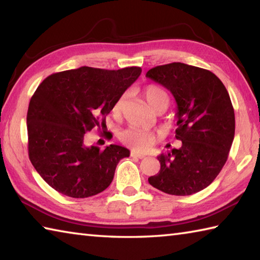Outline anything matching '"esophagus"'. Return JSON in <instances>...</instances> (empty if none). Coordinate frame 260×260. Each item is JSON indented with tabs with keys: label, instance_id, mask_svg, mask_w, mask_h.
<instances>
[{
	"label": "esophagus",
	"instance_id": "esophagus-1",
	"mask_svg": "<svg viewBox=\"0 0 260 260\" xmlns=\"http://www.w3.org/2000/svg\"><path fill=\"white\" fill-rule=\"evenodd\" d=\"M131 156H132V157H137V158H139V159H142V158H145V157H146V155H144V153L138 152V151H135V150H132V151H131Z\"/></svg>",
	"mask_w": 260,
	"mask_h": 260
}]
</instances>
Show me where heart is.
Wrapping results in <instances>:
<instances>
[{"label":"heart","mask_w":260,"mask_h":260,"mask_svg":"<svg viewBox=\"0 0 260 260\" xmlns=\"http://www.w3.org/2000/svg\"><path fill=\"white\" fill-rule=\"evenodd\" d=\"M142 95H144L147 103L153 111H165L168 107L169 98L167 92L161 86L156 85V84H148L142 89ZM126 100V93L121 94L116 99V101L112 107V113L114 116L121 115L123 110V105ZM120 139L123 141L125 145L134 148L136 150H146L149 148L156 140L155 135L150 131L137 129V128H129L120 134Z\"/></svg>","instance_id":"obj_1"}]
</instances>
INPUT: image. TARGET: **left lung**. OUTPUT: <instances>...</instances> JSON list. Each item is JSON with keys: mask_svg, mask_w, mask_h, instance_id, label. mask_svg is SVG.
Instances as JSON below:
<instances>
[{"mask_svg": "<svg viewBox=\"0 0 260 260\" xmlns=\"http://www.w3.org/2000/svg\"><path fill=\"white\" fill-rule=\"evenodd\" d=\"M146 76L171 91L177 104V140L182 147L158 156L160 171L148 178L171 195H190L208 187L228 159L235 138V111L225 86L203 68L172 62Z\"/></svg>", "mask_w": 260, "mask_h": 260, "instance_id": "8db88e82", "label": "left lung"}]
</instances>
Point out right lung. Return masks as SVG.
Segmentation results:
<instances>
[{
	"mask_svg": "<svg viewBox=\"0 0 260 260\" xmlns=\"http://www.w3.org/2000/svg\"><path fill=\"white\" fill-rule=\"evenodd\" d=\"M141 74L140 67L118 71L79 67L52 74L30 100L29 158L44 181L66 197L84 199L109 187L116 165L130 151L110 145H85L87 131L107 128L114 102ZM108 136L112 137L110 132Z\"/></svg>",
	"mask_w": 260,
	"mask_h": 260,
	"instance_id": "1",
	"label": "right lung"
}]
</instances>
